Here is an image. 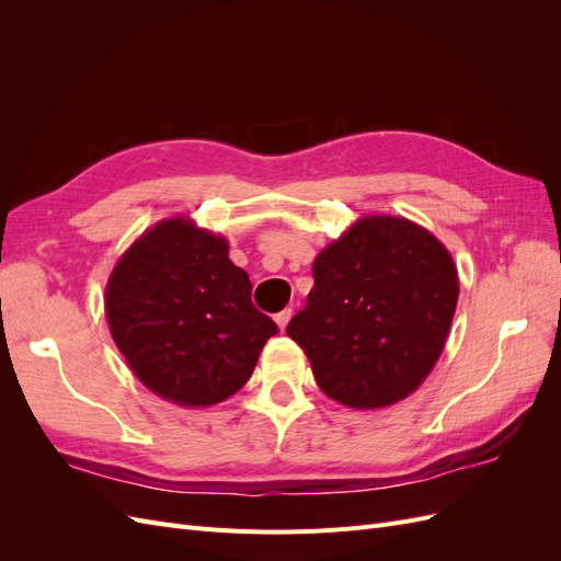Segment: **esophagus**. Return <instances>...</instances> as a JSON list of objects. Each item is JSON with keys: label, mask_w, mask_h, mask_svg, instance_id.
<instances>
[{"label": "esophagus", "mask_w": 561, "mask_h": 561, "mask_svg": "<svg viewBox=\"0 0 561 561\" xmlns=\"http://www.w3.org/2000/svg\"><path fill=\"white\" fill-rule=\"evenodd\" d=\"M290 318H293V309H283L280 313H276V325H278L280 332L287 328V322H290Z\"/></svg>", "instance_id": "obj_1"}]
</instances>
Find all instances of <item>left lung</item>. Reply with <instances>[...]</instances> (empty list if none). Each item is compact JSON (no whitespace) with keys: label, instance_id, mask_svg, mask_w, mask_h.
<instances>
[{"label":"left lung","instance_id":"obj_1","mask_svg":"<svg viewBox=\"0 0 561 561\" xmlns=\"http://www.w3.org/2000/svg\"><path fill=\"white\" fill-rule=\"evenodd\" d=\"M456 301L454 260L428 229L367 215L313 260V290L287 336L328 398L379 410L431 375Z\"/></svg>","mask_w":561,"mask_h":561}]
</instances>
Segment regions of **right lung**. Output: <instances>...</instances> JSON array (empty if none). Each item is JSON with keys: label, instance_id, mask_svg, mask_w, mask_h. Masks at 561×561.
Masks as SVG:
<instances>
[{"label": "right lung", "instance_id": "1", "mask_svg": "<svg viewBox=\"0 0 561 561\" xmlns=\"http://www.w3.org/2000/svg\"><path fill=\"white\" fill-rule=\"evenodd\" d=\"M225 236L163 219L116 262L105 313L116 348L151 393L182 407L227 400L250 379L276 322L252 307Z\"/></svg>", "mask_w": 561, "mask_h": 561}]
</instances>
